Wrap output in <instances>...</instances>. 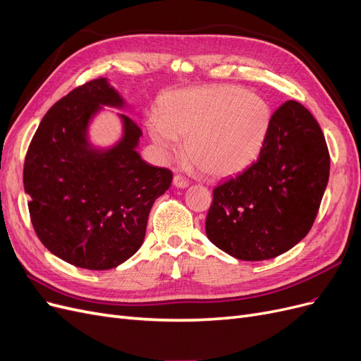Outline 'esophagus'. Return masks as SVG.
<instances>
[{"instance_id":"1","label":"esophagus","mask_w":361,"mask_h":361,"mask_svg":"<svg viewBox=\"0 0 361 361\" xmlns=\"http://www.w3.org/2000/svg\"><path fill=\"white\" fill-rule=\"evenodd\" d=\"M173 185H174V187H176V188H187L188 185H190V182H188L187 179H185L183 176H180V174H176V176L173 178Z\"/></svg>"}]
</instances>
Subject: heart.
<instances>
[{
	"instance_id": "b5f03b06",
	"label": "heart",
	"mask_w": 361,
	"mask_h": 361,
	"mask_svg": "<svg viewBox=\"0 0 361 361\" xmlns=\"http://www.w3.org/2000/svg\"><path fill=\"white\" fill-rule=\"evenodd\" d=\"M159 116L147 130L164 155H178L187 138V155L204 174L221 178L243 171L264 146L271 108L264 97L238 85H204L164 93Z\"/></svg>"
}]
</instances>
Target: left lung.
<instances>
[{
    "label": "left lung",
    "mask_w": 361,
    "mask_h": 361,
    "mask_svg": "<svg viewBox=\"0 0 361 361\" xmlns=\"http://www.w3.org/2000/svg\"><path fill=\"white\" fill-rule=\"evenodd\" d=\"M330 176L319 123L300 102L271 116L255 164L214 188L206 236L239 260L286 253L309 233Z\"/></svg>",
    "instance_id": "1"
}]
</instances>
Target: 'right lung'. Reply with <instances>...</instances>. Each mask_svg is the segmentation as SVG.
Wrapping results in <instances>:
<instances>
[{"mask_svg": "<svg viewBox=\"0 0 361 361\" xmlns=\"http://www.w3.org/2000/svg\"><path fill=\"white\" fill-rule=\"evenodd\" d=\"M104 106L133 111L106 78L76 87L54 104L32 137L24 164L32 227L52 255L78 268L104 271L123 264L145 241L154 202L173 174L138 154L143 135L117 113L120 137L94 145L90 126Z\"/></svg>", "mask_w": 361, "mask_h": 361, "instance_id": "obj_1", "label": "right lung"}]
</instances>
